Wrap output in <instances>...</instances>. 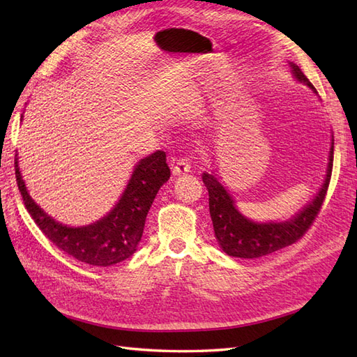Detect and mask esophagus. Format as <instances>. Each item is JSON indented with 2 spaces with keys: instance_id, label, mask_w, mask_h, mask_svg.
<instances>
[{
  "instance_id": "esophagus-1",
  "label": "esophagus",
  "mask_w": 357,
  "mask_h": 357,
  "mask_svg": "<svg viewBox=\"0 0 357 357\" xmlns=\"http://www.w3.org/2000/svg\"><path fill=\"white\" fill-rule=\"evenodd\" d=\"M190 171V163L188 159H180L172 165V174L174 176H183V174Z\"/></svg>"
}]
</instances>
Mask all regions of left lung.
I'll return each mask as SVG.
<instances>
[{
  "label": "left lung",
  "instance_id": "1",
  "mask_svg": "<svg viewBox=\"0 0 357 357\" xmlns=\"http://www.w3.org/2000/svg\"><path fill=\"white\" fill-rule=\"evenodd\" d=\"M292 77L301 84H306L307 88L318 95L307 77L301 73V69L294 62H289ZM333 168V136L330 142L328 162L324 181L315 197L298 211L289 220L284 221H253L239 212L236 202L230 195V192L222 185L218 174L213 171L203 172V183L208 190V212L213 224V231L216 242L225 255L242 259H257L274 253L277 250H282L288 245H292L295 241H298L304 231H306L312 221L319 211L321 204L324 202V197L328 188L330 176Z\"/></svg>",
  "mask_w": 357,
  "mask_h": 357
}]
</instances>
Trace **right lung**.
Wrapping results in <instances>:
<instances>
[{
  "label": "right lung",
  "mask_w": 357,
  "mask_h": 357,
  "mask_svg": "<svg viewBox=\"0 0 357 357\" xmlns=\"http://www.w3.org/2000/svg\"><path fill=\"white\" fill-rule=\"evenodd\" d=\"M18 159L16 154V181L34 222L60 250L92 266H112L135 255L150 207L160 186L171 176L167 154L155 151L146 155L135 165L123 194L110 212L88 225L74 227L54 220L34 202L22 178Z\"/></svg>",
  "instance_id": "add662e5"
}]
</instances>
